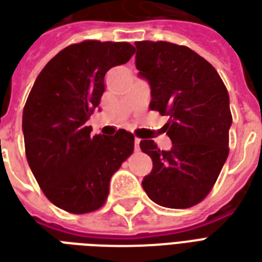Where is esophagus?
<instances>
[{
    "label": "esophagus",
    "mask_w": 262,
    "mask_h": 262,
    "mask_svg": "<svg viewBox=\"0 0 262 262\" xmlns=\"http://www.w3.org/2000/svg\"><path fill=\"white\" fill-rule=\"evenodd\" d=\"M139 144H140V139H137L136 137V139H135V150H136V151L139 150Z\"/></svg>",
    "instance_id": "34e87169"
}]
</instances>
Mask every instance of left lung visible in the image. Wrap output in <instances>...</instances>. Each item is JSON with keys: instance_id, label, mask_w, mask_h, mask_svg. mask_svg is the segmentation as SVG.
Segmentation results:
<instances>
[{"instance_id": "left-lung-1", "label": "left lung", "mask_w": 262, "mask_h": 262, "mask_svg": "<svg viewBox=\"0 0 262 262\" xmlns=\"http://www.w3.org/2000/svg\"><path fill=\"white\" fill-rule=\"evenodd\" d=\"M135 45L139 77L151 90L150 109L168 116L163 130L172 142L170 150H160L153 140L140 142L153 160L143 189L160 206L191 208L210 192L229 156V94L213 66L187 46Z\"/></svg>"}]
</instances>
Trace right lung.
I'll return each mask as SVG.
<instances>
[{
	"label": "right lung",
	"instance_id": "add662e5",
	"mask_svg": "<svg viewBox=\"0 0 262 262\" xmlns=\"http://www.w3.org/2000/svg\"><path fill=\"white\" fill-rule=\"evenodd\" d=\"M133 54L126 42L70 45L45 66L26 99L22 132L28 164L46 198L66 212L101 208L111 178L133 153L130 132L91 136L86 126L99 108L105 74Z\"/></svg>",
	"mask_w": 262,
	"mask_h": 262
}]
</instances>
